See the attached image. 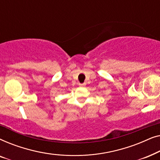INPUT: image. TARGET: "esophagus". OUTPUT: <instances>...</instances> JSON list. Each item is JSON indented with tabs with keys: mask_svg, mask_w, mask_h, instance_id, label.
<instances>
[{
	"mask_svg": "<svg viewBox=\"0 0 160 160\" xmlns=\"http://www.w3.org/2000/svg\"><path fill=\"white\" fill-rule=\"evenodd\" d=\"M78 85H79V87H84L86 84H85V83H83V84H78Z\"/></svg>",
	"mask_w": 160,
	"mask_h": 160,
	"instance_id": "obj_1",
	"label": "esophagus"
}]
</instances>
